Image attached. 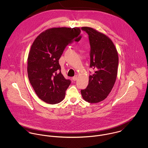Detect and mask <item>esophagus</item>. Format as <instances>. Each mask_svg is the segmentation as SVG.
Masks as SVG:
<instances>
[{"label": "esophagus", "instance_id": "esophagus-1", "mask_svg": "<svg viewBox=\"0 0 148 148\" xmlns=\"http://www.w3.org/2000/svg\"><path fill=\"white\" fill-rule=\"evenodd\" d=\"M77 76H75L74 77H72V80L73 81H76V80H77Z\"/></svg>", "mask_w": 148, "mask_h": 148}]
</instances>
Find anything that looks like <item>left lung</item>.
<instances>
[{
  "instance_id": "obj_1",
  "label": "left lung",
  "mask_w": 148,
  "mask_h": 148,
  "mask_svg": "<svg viewBox=\"0 0 148 148\" xmlns=\"http://www.w3.org/2000/svg\"><path fill=\"white\" fill-rule=\"evenodd\" d=\"M81 29L88 35L90 67L95 73L89 77V83L81 90L83 98L90 103L104 100L115 83L119 64L118 53L112 41L106 35L95 29L83 27Z\"/></svg>"
}]
</instances>
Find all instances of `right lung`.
Returning <instances> with one entry per match:
<instances>
[{
	"mask_svg": "<svg viewBox=\"0 0 148 148\" xmlns=\"http://www.w3.org/2000/svg\"><path fill=\"white\" fill-rule=\"evenodd\" d=\"M79 28H53L41 33L33 42L28 58L29 82L43 101L55 104L61 102L71 82L61 73L59 60L65 47L79 42Z\"/></svg>",
	"mask_w": 148,
	"mask_h": 148,
	"instance_id": "obj_1",
	"label": "right lung"
}]
</instances>
